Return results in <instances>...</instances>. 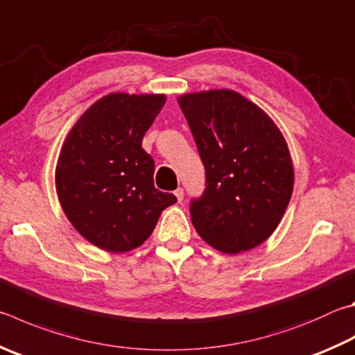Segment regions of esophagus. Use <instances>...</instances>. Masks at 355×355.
Segmentation results:
<instances>
[{
    "label": "esophagus",
    "instance_id": "esophagus-1",
    "mask_svg": "<svg viewBox=\"0 0 355 355\" xmlns=\"http://www.w3.org/2000/svg\"><path fill=\"white\" fill-rule=\"evenodd\" d=\"M173 194H175V197H177L178 202H182L183 197H184V191H183V188H178V189L173 191Z\"/></svg>",
    "mask_w": 355,
    "mask_h": 355
}]
</instances>
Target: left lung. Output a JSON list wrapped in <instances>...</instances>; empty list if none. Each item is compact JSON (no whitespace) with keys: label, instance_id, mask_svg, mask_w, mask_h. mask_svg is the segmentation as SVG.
<instances>
[{"label":"left lung","instance_id":"8db88e82","mask_svg":"<svg viewBox=\"0 0 355 355\" xmlns=\"http://www.w3.org/2000/svg\"><path fill=\"white\" fill-rule=\"evenodd\" d=\"M178 105L205 166V191L191 200L197 233L236 254L272 236L293 191V166L279 128L231 89L184 94Z\"/></svg>","mask_w":355,"mask_h":355}]
</instances>
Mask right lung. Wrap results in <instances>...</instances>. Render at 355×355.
Instances as JSON below:
<instances>
[{"label":"right lung","mask_w":355,"mask_h":355,"mask_svg":"<svg viewBox=\"0 0 355 355\" xmlns=\"http://www.w3.org/2000/svg\"><path fill=\"white\" fill-rule=\"evenodd\" d=\"M164 102L163 94H108L63 143L57 194L68 220L96 247L112 253L139 247L177 202L153 186L155 163L141 146Z\"/></svg>","instance_id":"1"}]
</instances>
